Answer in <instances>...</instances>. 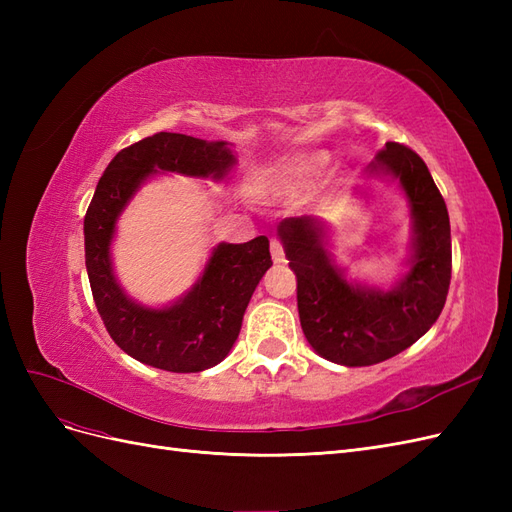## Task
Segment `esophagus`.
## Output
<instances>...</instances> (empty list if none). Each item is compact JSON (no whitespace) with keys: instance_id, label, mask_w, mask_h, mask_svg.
Masks as SVG:
<instances>
[{"instance_id":"34e87169","label":"esophagus","mask_w":512,"mask_h":512,"mask_svg":"<svg viewBox=\"0 0 512 512\" xmlns=\"http://www.w3.org/2000/svg\"><path fill=\"white\" fill-rule=\"evenodd\" d=\"M271 258L273 262H284V243L280 239H271Z\"/></svg>"}]
</instances>
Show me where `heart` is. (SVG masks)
Instances as JSON below:
<instances>
[{"label":"heart","mask_w":512,"mask_h":512,"mask_svg":"<svg viewBox=\"0 0 512 512\" xmlns=\"http://www.w3.org/2000/svg\"><path fill=\"white\" fill-rule=\"evenodd\" d=\"M324 164H327L324 153H301V156L288 158L269 168L262 181L267 185H277V188H299V185L312 181Z\"/></svg>","instance_id":"b5f03b06"}]
</instances>
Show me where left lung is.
<instances>
[{
    "mask_svg": "<svg viewBox=\"0 0 512 512\" xmlns=\"http://www.w3.org/2000/svg\"><path fill=\"white\" fill-rule=\"evenodd\" d=\"M389 173L408 194L414 218V256L408 275L389 292L346 282L324 250V224L286 218L280 237L297 273L301 327L327 361L365 367L410 348L438 320L451 286L453 252L446 203L427 164L401 143H386L369 173Z\"/></svg>",
    "mask_w": 512,
    "mask_h": 512,
    "instance_id": "8db88e82",
    "label": "left lung"
}]
</instances>
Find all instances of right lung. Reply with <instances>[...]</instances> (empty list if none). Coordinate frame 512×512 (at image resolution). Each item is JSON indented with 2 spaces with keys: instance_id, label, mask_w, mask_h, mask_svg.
Here are the masks:
<instances>
[{
  "instance_id": "obj_1",
  "label": "right lung",
  "mask_w": 512,
  "mask_h": 512,
  "mask_svg": "<svg viewBox=\"0 0 512 512\" xmlns=\"http://www.w3.org/2000/svg\"><path fill=\"white\" fill-rule=\"evenodd\" d=\"M235 156L226 143L158 132L126 149L106 166L85 213V265L91 294L113 342L145 365L194 374L218 365L241 331L245 307L273 265L269 239L222 243L213 250L198 284L166 309L130 301L111 269L108 245L132 194L156 170L222 179Z\"/></svg>"
}]
</instances>
